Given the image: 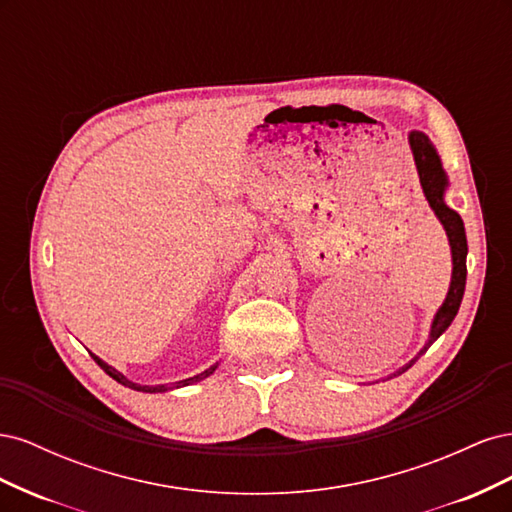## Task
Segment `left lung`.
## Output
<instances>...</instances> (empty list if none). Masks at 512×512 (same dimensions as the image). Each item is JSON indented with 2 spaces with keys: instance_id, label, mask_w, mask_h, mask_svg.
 Returning <instances> with one entry per match:
<instances>
[{
  "instance_id": "8db88e82",
  "label": "left lung",
  "mask_w": 512,
  "mask_h": 512,
  "mask_svg": "<svg viewBox=\"0 0 512 512\" xmlns=\"http://www.w3.org/2000/svg\"><path fill=\"white\" fill-rule=\"evenodd\" d=\"M410 149H412L414 164H416V170H418V179H421V188L425 192L427 203L433 209V213H436V218L440 220V224L444 226L448 243H451L453 277H451V286H448V294H446L442 307L438 309V314L433 316L431 333H429L425 348L418 352L408 365H404L399 371H395L393 376L404 374L406 369H410L418 356L425 354L427 348L433 342H436V339L448 327H451V322L455 320V316L459 312L463 290H466V275H468V269H466V256H468L466 228H463V220L459 218V213L453 211L451 207L444 203V192L448 188V179H446V173L442 168L438 151H436V147L431 145L429 136H425L423 132H410Z\"/></svg>"
}]
</instances>
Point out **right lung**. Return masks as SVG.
I'll return each instance as SVG.
<instances>
[{
    "mask_svg": "<svg viewBox=\"0 0 512 512\" xmlns=\"http://www.w3.org/2000/svg\"><path fill=\"white\" fill-rule=\"evenodd\" d=\"M94 356V361L106 371L108 376H111L113 380H117L119 384H123V386H128V389H134V391H143V393H166V391H170V389H179V386H188V384H194V382H198V380H205L207 376H211L213 371H215V367L218 365H213V367H209V369H205L203 374H198V376H192V378H185V380H179V382H175L173 386H168V384H156V386H143V384H136V382H132V380H128L126 376L121 374V371H117L115 367H111L108 363H104L102 359H98L96 354H91Z\"/></svg>",
    "mask_w": 512,
    "mask_h": 512,
    "instance_id": "add662e5",
    "label": "right lung"
}]
</instances>
